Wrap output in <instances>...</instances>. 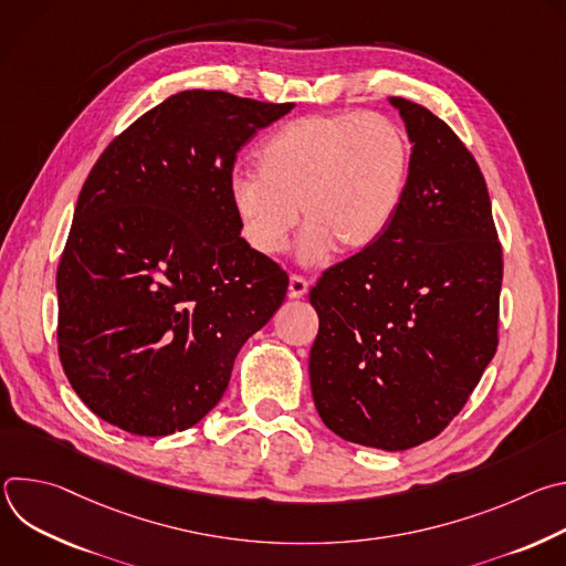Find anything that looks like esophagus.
I'll use <instances>...</instances> for the list:
<instances>
[{"label":"esophagus","instance_id":"34e87169","mask_svg":"<svg viewBox=\"0 0 566 566\" xmlns=\"http://www.w3.org/2000/svg\"><path fill=\"white\" fill-rule=\"evenodd\" d=\"M308 291V282L300 275L289 277V297H302Z\"/></svg>","mask_w":566,"mask_h":566}]
</instances>
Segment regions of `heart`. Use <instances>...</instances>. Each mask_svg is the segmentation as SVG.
<instances>
[{
    "instance_id": "heart-1",
    "label": "heart",
    "mask_w": 566,
    "mask_h": 566,
    "mask_svg": "<svg viewBox=\"0 0 566 566\" xmlns=\"http://www.w3.org/2000/svg\"><path fill=\"white\" fill-rule=\"evenodd\" d=\"M410 140L380 114H308L273 132L255 154L258 175H234L239 232L262 258L286 251L302 221L300 260L360 255L394 221L410 179Z\"/></svg>"
}]
</instances>
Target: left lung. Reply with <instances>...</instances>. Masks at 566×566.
<instances>
[{"label":"left lung","mask_w":566,"mask_h":566,"mask_svg":"<svg viewBox=\"0 0 566 566\" xmlns=\"http://www.w3.org/2000/svg\"><path fill=\"white\" fill-rule=\"evenodd\" d=\"M389 103L412 143L408 188L378 244L311 289L308 376L332 432L394 452L448 428L493 360L504 262L474 156L423 105Z\"/></svg>","instance_id":"8db88e82"}]
</instances>
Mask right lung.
I'll use <instances>...</instances> for the list:
<instances>
[{"mask_svg": "<svg viewBox=\"0 0 566 566\" xmlns=\"http://www.w3.org/2000/svg\"><path fill=\"white\" fill-rule=\"evenodd\" d=\"M293 103L170 96L96 160L57 266V354L103 421L166 437L221 400L232 363L286 295L230 203L237 151Z\"/></svg>", "mask_w": 566, "mask_h": 566, "instance_id": "add662e5", "label": "right lung"}]
</instances>
